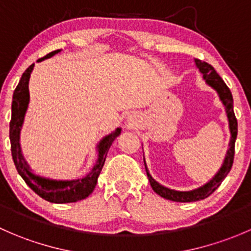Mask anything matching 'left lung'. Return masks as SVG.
<instances>
[{"mask_svg": "<svg viewBox=\"0 0 251 251\" xmlns=\"http://www.w3.org/2000/svg\"><path fill=\"white\" fill-rule=\"evenodd\" d=\"M196 62L197 68L199 69V72L203 74V77L205 82L209 86H211L215 91L219 95L220 100H221L222 104L225 105V109H226L227 118H228V125H229V132H231V140H229V148L227 151L226 158H225L224 164L220 168L219 173L215 175L209 182L204 184V186L199 187V188L193 189V191H175V189H170L168 187L161 186L160 183L155 181L153 177L149 174L148 169H147V164L144 161V166H146L147 176H148L149 182H151V186L153 188V191L156 194H159L163 198L169 199V201H179V203H189V201H201V199L207 198L211 193H214L217 189V187L222 183L226 176L231 171L232 165H233V159H234V144L235 140H237V133H238V123L237 119H235L234 111H233V97H232V93L229 91V88L227 87L226 83L224 82L221 76L216 73V70L214 69V67H211L210 64H207L206 62H201L199 59H194Z\"/></svg>", "mask_w": 251, "mask_h": 251, "instance_id": "1", "label": "left lung"}]
</instances>
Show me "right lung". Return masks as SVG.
Returning <instances> with one entry per match:
<instances>
[{"label":"right lung","instance_id":"right-lung-1","mask_svg":"<svg viewBox=\"0 0 251 251\" xmlns=\"http://www.w3.org/2000/svg\"><path fill=\"white\" fill-rule=\"evenodd\" d=\"M60 50H53L48 53L44 58L39 59L37 62L47 59V58L53 57L54 54L59 53ZM34 65L31 64L24 74L22 75L19 83L13 93V100H12V118L9 123V140H11V151L12 158H13L14 165H16L18 174L22 176L25 183L45 201H50L55 204L63 203H75V201H82L87 198L95 189L97 184L98 176L102 171L103 165H104L105 158H107L108 151H109L111 143L121 133V128L118 127L114 132L109 133L108 136L103 137L100 143L97 144L98 159L96 161L95 166L92 168L91 173H88L82 178L76 179H52L46 178V177L39 176L31 173L29 165L25 161L24 156L22 154V148H20V130H22L23 123H24V116L26 113L27 105H29V78L31 74Z\"/></svg>","mask_w":251,"mask_h":251}]
</instances>
